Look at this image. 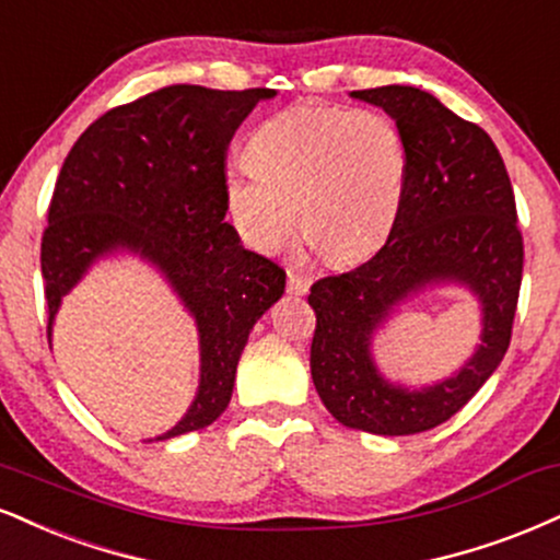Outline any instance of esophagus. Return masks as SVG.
<instances>
[{"mask_svg": "<svg viewBox=\"0 0 560 560\" xmlns=\"http://www.w3.org/2000/svg\"><path fill=\"white\" fill-rule=\"evenodd\" d=\"M310 289V279L300 271H289L287 273V292L289 294H305Z\"/></svg>", "mask_w": 560, "mask_h": 560, "instance_id": "1", "label": "esophagus"}]
</instances>
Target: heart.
<instances>
[{"label":"heart","mask_w":560,"mask_h":560,"mask_svg":"<svg viewBox=\"0 0 560 560\" xmlns=\"http://www.w3.org/2000/svg\"><path fill=\"white\" fill-rule=\"evenodd\" d=\"M253 166L229 170L224 200L240 237L276 253L302 229L326 258L378 250L399 219L409 153L386 114L298 104L253 132Z\"/></svg>","instance_id":"b5f03b06"}]
</instances>
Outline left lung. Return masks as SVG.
Listing matches in <instances>:
<instances>
[{"label":"left lung","instance_id":"left-lung-1","mask_svg":"<svg viewBox=\"0 0 560 560\" xmlns=\"http://www.w3.org/2000/svg\"><path fill=\"white\" fill-rule=\"evenodd\" d=\"M352 96L381 106L399 127L409 153L407 195L373 258L310 287V373L341 425L375 435L425 433L472 399L509 349L524 266L516 200L490 135L428 91L383 85ZM435 283H462L481 300L483 345L446 382L394 387L374 368L372 334L396 304Z\"/></svg>","mask_w":560,"mask_h":560}]
</instances>
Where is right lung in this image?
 Segmentation results:
<instances>
[{
    "label": "right lung",
    "instance_id": "add662e5",
    "mask_svg": "<svg viewBox=\"0 0 560 560\" xmlns=\"http://www.w3.org/2000/svg\"><path fill=\"white\" fill-rule=\"evenodd\" d=\"M262 98L271 88H159L88 127L54 185L42 240L49 339L65 294L114 250L153 262L198 326V396L156 441L224 412L247 336L284 294V268L245 250L224 221L226 148Z\"/></svg>",
    "mask_w": 560,
    "mask_h": 560
}]
</instances>
